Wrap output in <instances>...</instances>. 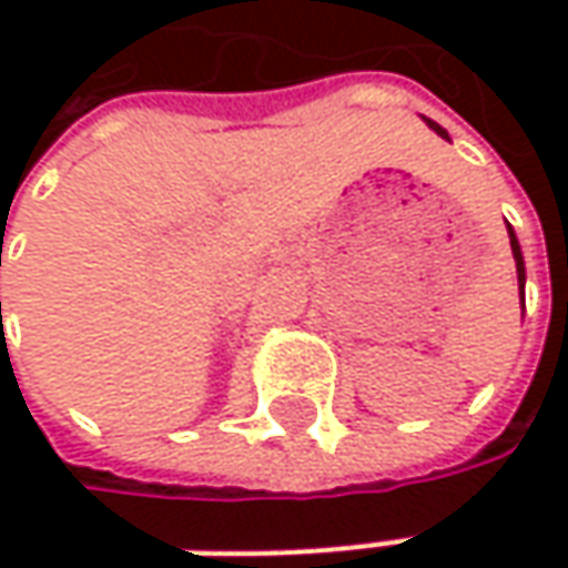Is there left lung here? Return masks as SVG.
Here are the masks:
<instances>
[{"instance_id":"obj_1","label":"left lung","mask_w":568,"mask_h":568,"mask_svg":"<svg viewBox=\"0 0 568 568\" xmlns=\"http://www.w3.org/2000/svg\"><path fill=\"white\" fill-rule=\"evenodd\" d=\"M426 125L436 132V135H443V139H448V132L439 125V122L426 120ZM506 230H509V243H513V258H515V272H518V300H521V306H525V255H521V246H518V236H515L513 224H506Z\"/></svg>"}]
</instances>
